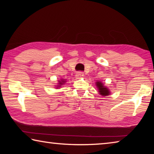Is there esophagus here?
<instances>
[{
    "mask_svg": "<svg viewBox=\"0 0 154 154\" xmlns=\"http://www.w3.org/2000/svg\"><path fill=\"white\" fill-rule=\"evenodd\" d=\"M75 76H76V77L77 78V79H79V78H81V77H82L83 76V72H77Z\"/></svg>",
    "mask_w": 154,
    "mask_h": 154,
    "instance_id": "obj_1",
    "label": "esophagus"
}]
</instances>
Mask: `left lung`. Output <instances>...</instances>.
I'll use <instances>...</instances> for the list:
<instances>
[{"label": "left lung", "mask_w": 154, "mask_h": 154, "mask_svg": "<svg viewBox=\"0 0 154 154\" xmlns=\"http://www.w3.org/2000/svg\"><path fill=\"white\" fill-rule=\"evenodd\" d=\"M96 87L98 90V92L101 96H106L110 94V90L107 88L104 85L103 83L101 82H96Z\"/></svg>", "instance_id": "1"}]
</instances>
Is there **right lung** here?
<instances>
[{"mask_svg": "<svg viewBox=\"0 0 154 154\" xmlns=\"http://www.w3.org/2000/svg\"><path fill=\"white\" fill-rule=\"evenodd\" d=\"M65 82H66V80L65 79H60V81H58V85H57V88L62 87V85L64 84Z\"/></svg>", "mask_w": 154, "mask_h": 154, "instance_id": "add662e5", "label": "right lung"}]
</instances>
